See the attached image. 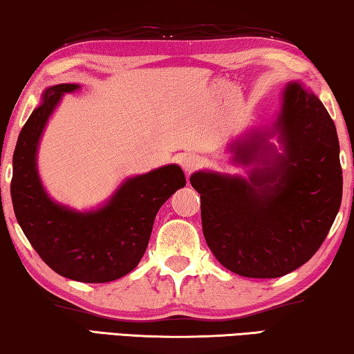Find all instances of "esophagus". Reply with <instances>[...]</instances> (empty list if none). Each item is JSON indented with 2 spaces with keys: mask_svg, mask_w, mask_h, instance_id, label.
Wrapping results in <instances>:
<instances>
[{
  "mask_svg": "<svg viewBox=\"0 0 354 354\" xmlns=\"http://www.w3.org/2000/svg\"><path fill=\"white\" fill-rule=\"evenodd\" d=\"M181 165H183L184 170H186V173H189V175H190V173L195 171L200 167V157L195 156V154L184 156L183 160H181Z\"/></svg>",
  "mask_w": 354,
  "mask_h": 354,
  "instance_id": "obj_1",
  "label": "esophagus"
}]
</instances>
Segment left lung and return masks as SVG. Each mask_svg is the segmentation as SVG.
I'll return each instance as SVG.
<instances>
[{"mask_svg": "<svg viewBox=\"0 0 354 354\" xmlns=\"http://www.w3.org/2000/svg\"><path fill=\"white\" fill-rule=\"evenodd\" d=\"M276 129L283 154L263 137L238 147L244 162L261 165L249 181L211 171L190 176L201 198L207 248L244 277H282L307 263L326 239L342 201L337 131L315 94L290 83Z\"/></svg>", "mask_w": 354, "mask_h": 354, "instance_id": "left-lung-1", "label": "left lung"}]
</instances>
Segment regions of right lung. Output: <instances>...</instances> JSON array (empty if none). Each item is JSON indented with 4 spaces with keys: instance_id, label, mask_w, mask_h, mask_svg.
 <instances>
[{
    "instance_id": "obj_1",
    "label": "right lung",
    "mask_w": 354,
    "mask_h": 354,
    "mask_svg": "<svg viewBox=\"0 0 354 354\" xmlns=\"http://www.w3.org/2000/svg\"><path fill=\"white\" fill-rule=\"evenodd\" d=\"M77 88L74 83L50 86L28 118L14 151L10 195L17 222L55 272L77 282H111L138 265L157 211L186 186V178L178 165L160 167L127 179L109 203L89 212H75L50 200L37 175V143L61 96Z\"/></svg>"
}]
</instances>
